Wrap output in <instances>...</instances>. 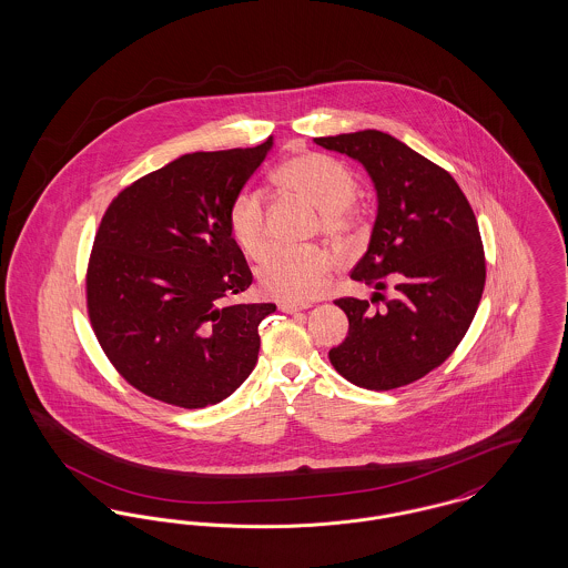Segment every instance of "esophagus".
I'll return each mask as SVG.
<instances>
[{"label":"esophagus","mask_w":568,"mask_h":568,"mask_svg":"<svg viewBox=\"0 0 568 568\" xmlns=\"http://www.w3.org/2000/svg\"><path fill=\"white\" fill-rule=\"evenodd\" d=\"M278 308L283 313H300V311H306L308 304H296V302H278Z\"/></svg>","instance_id":"esophagus-1"}]
</instances>
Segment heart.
I'll list each match as a JSON object with an SVG mask.
<instances>
[{"label": "heart", "mask_w": 568, "mask_h": 568, "mask_svg": "<svg viewBox=\"0 0 568 568\" xmlns=\"http://www.w3.org/2000/svg\"><path fill=\"white\" fill-rule=\"evenodd\" d=\"M274 181L322 213V230L334 243H345L355 225L353 200L357 176L345 163L320 153H304L283 163ZM227 230L251 260H260L271 246L266 204L260 191L236 193L227 209ZM332 272L327 253L320 248H274L257 268L264 294L285 302H308L324 292Z\"/></svg>", "instance_id": "obj_1"}]
</instances>
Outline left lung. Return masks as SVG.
<instances>
[{
    "mask_svg": "<svg viewBox=\"0 0 568 568\" xmlns=\"http://www.w3.org/2000/svg\"><path fill=\"white\" fill-rule=\"evenodd\" d=\"M327 151L362 163L377 191V219L353 281H385L398 292L373 311L368 300L341 297L347 338L329 349L338 375L385 392L440 366L473 322L486 285V257L475 213L454 176L378 130L315 138Z\"/></svg>",
    "mask_w": 568,
    "mask_h": 568,
    "instance_id": "8db88e82",
    "label": "left lung"
}]
</instances>
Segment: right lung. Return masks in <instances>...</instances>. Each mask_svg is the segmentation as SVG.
<instances>
[{
  "label": "right lung",
  "mask_w": 568,
  "mask_h": 568,
  "mask_svg": "<svg viewBox=\"0 0 568 568\" xmlns=\"http://www.w3.org/2000/svg\"><path fill=\"white\" fill-rule=\"evenodd\" d=\"M272 144L183 155L121 191L102 216L89 320L119 375L155 400L216 405L255 368L257 327L276 306L225 304L253 281L227 209Z\"/></svg>",
  "instance_id": "right-lung-1"
}]
</instances>
